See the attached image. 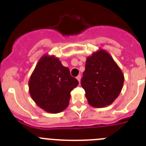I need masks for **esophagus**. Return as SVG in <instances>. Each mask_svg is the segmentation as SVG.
<instances>
[{"label": "esophagus", "mask_w": 146, "mask_h": 146, "mask_svg": "<svg viewBox=\"0 0 146 146\" xmlns=\"http://www.w3.org/2000/svg\"><path fill=\"white\" fill-rule=\"evenodd\" d=\"M76 78H77V80H78V82H80V80H81V76L80 75H78L77 77H76Z\"/></svg>", "instance_id": "obj_1"}]
</instances>
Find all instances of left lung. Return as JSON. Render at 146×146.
Wrapping results in <instances>:
<instances>
[{"instance_id": "8db88e82", "label": "left lung", "mask_w": 146, "mask_h": 146, "mask_svg": "<svg viewBox=\"0 0 146 146\" xmlns=\"http://www.w3.org/2000/svg\"><path fill=\"white\" fill-rule=\"evenodd\" d=\"M81 86L88 104L94 108L111 104L119 96L124 76L118 64L106 50L99 49L86 59Z\"/></svg>"}]
</instances>
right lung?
Listing matches in <instances>:
<instances>
[{"instance_id":"1","label":"right lung","mask_w":146,"mask_h":146,"mask_svg":"<svg viewBox=\"0 0 146 146\" xmlns=\"http://www.w3.org/2000/svg\"><path fill=\"white\" fill-rule=\"evenodd\" d=\"M78 83L58 58L45 54L31 75L28 87L32 99L40 108L47 113H58L68 107L71 91Z\"/></svg>"}]
</instances>
